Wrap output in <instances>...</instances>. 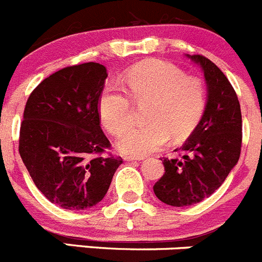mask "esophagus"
<instances>
[{
  "mask_svg": "<svg viewBox=\"0 0 262 262\" xmlns=\"http://www.w3.org/2000/svg\"><path fill=\"white\" fill-rule=\"evenodd\" d=\"M124 161H127V162H136V161H143V158H138V157L126 156V157H124Z\"/></svg>",
  "mask_w": 262,
  "mask_h": 262,
  "instance_id": "1",
  "label": "esophagus"
}]
</instances>
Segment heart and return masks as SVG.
I'll return each mask as SVG.
<instances>
[{"label": "heart", "instance_id": "1", "mask_svg": "<svg viewBox=\"0 0 262 262\" xmlns=\"http://www.w3.org/2000/svg\"><path fill=\"white\" fill-rule=\"evenodd\" d=\"M127 94L117 84L104 86L99 96V114L111 135L119 136L134 121L138 105L150 103L146 126L133 127L122 135L118 148L129 156H146L163 148L171 136L186 140L196 128L207 105V86L198 76L161 60H148L126 73Z\"/></svg>", "mask_w": 262, "mask_h": 262}]
</instances>
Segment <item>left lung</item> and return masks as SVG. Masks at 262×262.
<instances>
[{
  "label": "left lung",
  "instance_id": "8db88e82",
  "mask_svg": "<svg viewBox=\"0 0 262 262\" xmlns=\"http://www.w3.org/2000/svg\"><path fill=\"white\" fill-rule=\"evenodd\" d=\"M207 82L206 111L178 158H161L164 175L153 186L159 201L173 207L199 203L215 193L241 156L242 113L225 74L203 55H191Z\"/></svg>",
  "mask_w": 262,
  "mask_h": 262
}]
</instances>
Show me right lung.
Wrapping results in <instances>:
<instances>
[{
	"label": "right lung",
	"instance_id": "add662e5",
	"mask_svg": "<svg viewBox=\"0 0 262 262\" xmlns=\"http://www.w3.org/2000/svg\"><path fill=\"white\" fill-rule=\"evenodd\" d=\"M108 77L99 63L67 67L45 78L24 108L19 153L38 190L64 210L105 196L121 157L100 127L99 96Z\"/></svg>",
	"mask_w": 262,
	"mask_h": 262
}]
</instances>
